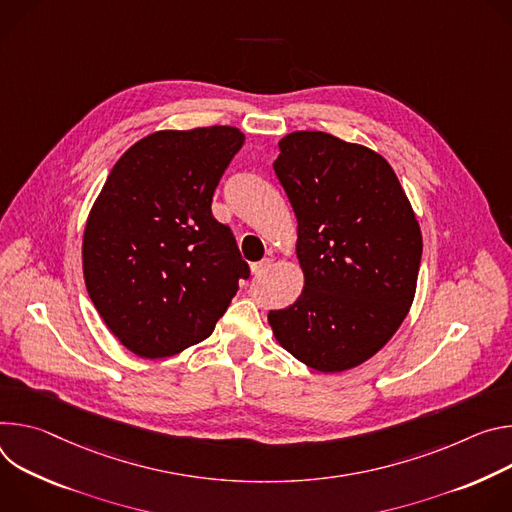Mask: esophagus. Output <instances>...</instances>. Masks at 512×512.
Wrapping results in <instances>:
<instances>
[{
	"instance_id": "1",
	"label": "esophagus",
	"mask_w": 512,
	"mask_h": 512,
	"mask_svg": "<svg viewBox=\"0 0 512 512\" xmlns=\"http://www.w3.org/2000/svg\"><path fill=\"white\" fill-rule=\"evenodd\" d=\"M270 266H272V260H270V258H264V260H260V262H254V264H252V274H254V276H260V274H264Z\"/></svg>"
}]
</instances>
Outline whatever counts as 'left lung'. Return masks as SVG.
Wrapping results in <instances>:
<instances>
[{"instance_id":"obj_1","label":"left lung","mask_w":512,"mask_h":512,"mask_svg":"<svg viewBox=\"0 0 512 512\" xmlns=\"http://www.w3.org/2000/svg\"><path fill=\"white\" fill-rule=\"evenodd\" d=\"M274 173L297 215L299 299L268 313L276 342L319 372L372 358L405 321L417 289L421 227L392 166L325 132L278 142Z\"/></svg>"}]
</instances>
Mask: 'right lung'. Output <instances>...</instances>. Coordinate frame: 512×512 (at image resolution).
<instances>
[{
    "label": "right lung",
    "mask_w": 512,
    "mask_h": 512,
    "mask_svg": "<svg viewBox=\"0 0 512 512\" xmlns=\"http://www.w3.org/2000/svg\"><path fill=\"white\" fill-rule=\"evenodd\" d=\"M242 144L232 126L162 130L113 164L87 217L83 276L130 352L154 360L203 342L250 276L232 230L211 213Z\"/></svg>",
    "instance_id": "add662e5"
}]
</instances>
